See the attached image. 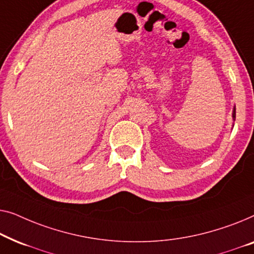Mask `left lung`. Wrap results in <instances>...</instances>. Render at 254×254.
I'll list each match as a JSON object with an SVG mask.
<instances>
[{
	"mask_svg": "<svg viewBox=\"0 0 254 254\" xmlns=\"http://www.w3.org/2000/svg\"><path fill=\"white\" fill-rule=\"evenodd\" d=\"M233 119H236V108H234V113H233Z\"/></svg>",
	"mask_w": 254,
	"mask_h": 254,
	"instance_id": "obj_1",
	"label": "left lung"
}]
</instances>
